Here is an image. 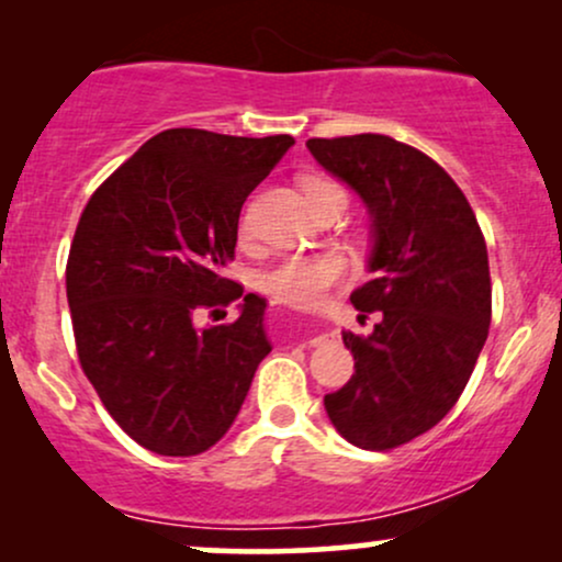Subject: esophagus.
Masks as SVG:
<instances>
[{
    "mask_svg": "<svg viewBox=\"0 0 562 562\" xmlns=\"http://www.w3.org/2000/svg\"><path fill=\"white\" fill-rule=\"evenodd\" d=\"M327 338H330V335H314V338H308V346H322Z\"/></svg>",
    "mask_w": 562,
    "mask_h": 562,
    "instance_id": "obj_1",
    "label": "esophagus"
}]
</instances>
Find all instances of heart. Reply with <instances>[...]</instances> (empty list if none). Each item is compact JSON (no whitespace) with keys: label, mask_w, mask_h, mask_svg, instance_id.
Returning a JSON list of instances; mask_svg holds the SVG:
<instances>
[{"label":"heart","mask_w":562,"mask_h":562,"mask_svg":"<svg viewBox=\"0 0 562 562\" xmlns=\"http://www.w3.org/2000/svg\"><path fill=\"white\" fill-rule=\"evenodd\" d=\"M306 195L312 205L325 198H340L346 203L344 187L330 179H306ZM248 232V227H243ZM346 274V259L340 254H295L274 263L261 277V288L274 301L288 303L295 308H314L325 301L327 290L338 285Z\"/></svg>","instance_id":"heart-1"}]
</instances>
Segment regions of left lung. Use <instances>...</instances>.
Returning a JSON list of instances; mask_svg holds the SVG:
<instances>
[{"instance_id": "left-lung-1", "label": "left lung", "mask_w": 562, "mask_h": 562, "mask_svg": "<svg viewBox=\"0 0 562 562\" xmlns=\"http://www.w3.org/2000/svg\"><path fill=\"white\" fill-rule=\"evenodd\" d=\"M372 218V280L351 293L380 312L344 333L353 375L325 409L348 443L383 451L430 430L465 391L492 325L488 254L468 198L436 160L385 134L308 139Z\"/></svg>"}]
</instances>
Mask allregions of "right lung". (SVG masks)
<instances>
[{
    "instance_id": "right-lung-1",
    "label": "right lung",
    "mask_w": 562,
    "mask_h": 562,
    "mask_svg": "<svg viewBox=\"0 0 562 562\" xmlns=\"http://www.w3.org/2000/svg\"><path fill=\"white\" fill-rule=\"evenodd\" d=\"M295 139L166 128L105 179L76 227L66 290L83 375L139 447L211 449L272 351L261 295L222 277L245 198ZM238 301L229 326L200 311Z\"/></svg>"
}]
</instances>
